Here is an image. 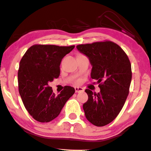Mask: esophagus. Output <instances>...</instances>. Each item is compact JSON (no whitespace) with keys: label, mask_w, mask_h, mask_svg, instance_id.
<instances>
[{"label":"esophagus","mask_w":151,"mask_h":151,"mask_svg":"<svg viewBox=\"0 0 151 151\" xmlns=\"http://www.w3.org/2000/svg\"><path fill=\"white\" fill-rule=\"evenodd\" d=\"M75 89L76 92H84V89L82 87H75L74 88Z\"/></svg>","instance_id":"obj_1"}]
</instances>
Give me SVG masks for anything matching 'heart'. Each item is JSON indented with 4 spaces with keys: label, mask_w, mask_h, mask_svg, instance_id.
I'll use <instances>...</instances> for the list:
<instances>
[{
    "label": "heart",
    "mask_w": 151,
    "mask_h": 151,
    "mask_svg": "<svg viewBox=\"0 0 151 151\" xmlns=\"http://www.w3.org/2000/svg\"><path fill=\"white\" fill-rule=\"evenodd\" d=\"M79 81H77V82H76V84H79Z\"/></svg>",
    "instance_id": "1"
}]
</instances>
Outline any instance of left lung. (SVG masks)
Returning <instances> with one entry per match:
<instances>
[{
    "label": "left lung",
    "instance_id": "left-lung-1",
    "mask_svg": "<svg viewBox=\"0 0 151 151\" xmlns=\"http://www.w3.org/2000/svg\"><path fill=\"white\" fill-rule=\"evenodd\" d=\"M77 48L89 58L91 79L97 80L100 88L98 93L85 89L86 118L96 126H105L115 120L125 104L132 79L131 64L122 48L111 41L79 44Z\"/></svg>",
    "mask_w": 151,
    "mask_h": 151
}]
</instances>
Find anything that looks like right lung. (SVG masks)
I'll list each match as a JSON object with an SVG mask.
<instances>
[{
    "label": "right lung",
    "instance_id": "right-lung-1",
    "mask_svg": "<svg viewBox=\"0 0 151 151\" xmlns=\"http://www.w3.org/2000/svg\"><path fill=\"white\" fill-rule=\"evenodd\" d=\"M74 46L35 44L26 51L18 72L19 90L26 110L34 120L48 122L60 113L74 89L65 86L56 95L49 84L60 74L62 59Z\"/></svg>",
    "mask_w": 151,
    "mask_h": 151
}]
</instances>
